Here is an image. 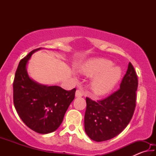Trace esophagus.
<instances>
[{
	"mask_svg": "<svg viewBox=\"0 0 156 156\" xmlns=\"http://www.w3.org/2000/svg\"><path fill=\"white\" fill-rule=\"evenodd\" d=\"M83 96V92L80 90H77L76 91V97H82Z\"/></svg>",
	"mask_w": 156,
	"mask_h": 156,
	"instance_id": "esophagus-1",
	"label": "esophagus"
}]
</instances>
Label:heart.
Instances as JSON below:
<instances>
[{"mask_svg": "<svg viewBox=\"0 0 156 156\" xmlns=\"http://www.w3.org/2000/svg\"><path fill=\"white\" fill-rule=\"evenodd\" d=\"M80 72L87 76H94L91 86L96 94H105L110 91L120 80L121 69L113 66L107 59H94L84 63L79 69Z\"/></svg>", "mask_w": 156, "mask_h": 156, "instance_id": "1", "label": "heart"}]
</instances>
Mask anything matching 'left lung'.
<instances>
[{
	"mask_svg": "<svg viewBox=\"0 0 156 156\" xmlns=\"http://www.w3.org/2000/svg\"><path fill=\"white\" fill-rule=\"evenodd\" d=\"M138 76L131 62L120 89L98 101L87 98L84 131L91 140L102 142L114 138L130 122L136 107Z\"/></svg>",
	"mask_w": 156,
	"mask_h": 156,
	"instance_id": "8db88e82",
	"label": "left lung"
}]
</instances>
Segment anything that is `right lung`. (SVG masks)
<instances>
[{
  "label": "right lung",
  "instance_id": "right-lung-1",
  "mask_svg": "<svg viewBox=\"0 0 156 156\" xmlns=\"http://www.w3.org/2000/svg\"><path fill=\"white\" fill-rule=\"evenodd\" d=\"M39 49H34L20 61L13 83V99L23 122L37 133L46 134L61 125L76 89L67 91L58 86L44 85L30 78L28 60Z\"/></svg>",
  "mask_w": 156,
  "mask_h": 156
}]
</instances>
